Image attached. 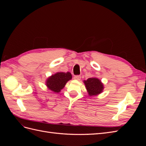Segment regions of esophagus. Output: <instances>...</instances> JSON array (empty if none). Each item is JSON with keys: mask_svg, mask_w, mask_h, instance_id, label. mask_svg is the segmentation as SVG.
I'll return each mask as SVG.
<instances>
[{"mask_svg": "<svg viewBox=\"0 0 146 146\" xmlns=\"http://www.w3.org/2000/svg\"><path fill=\"white\" fill-rule=\"evenodd\" d=\"M74 78V79H76V80H80V78H81V76H75Z\"/></svg>", "mask_w": 146, "mask_h": 146, "instance_id": "esophagus-1", "label": "esophagus"}]
</instances>
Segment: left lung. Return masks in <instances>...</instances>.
<instances>
[{
    "label": "left lung",
    "mask_w": 146,
    "mask_h": 146,
    "mask_svg": "<svg viewBox=\"0 0 146 146\" xmlns=\"http://www.w3.org/2000/svg\"><path fill=\"white\" fill-rule=\"evenodd\" d=\"M83 82L90 96L98 95L104 90L103 83L98 78H89L86 80H84Z\"/></svg>",
    "instance_id": "left-lung-1"
}]
</instances>
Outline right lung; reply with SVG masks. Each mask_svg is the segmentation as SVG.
<instances>
[{"label": "right lung", "instance_id": "right-lung-1", "mask_svg": "<svg viewBox=\"0 0 146 146\" xmlns=\"http://www.w3.org/2000/svg\"><path fill=\"white\" fill-rule=\"evenodd\" d=\"M72 79L70 72H57L48 77L46 82L48 89L55 92H59L66 85V83Z\"/></svg>", "mask_w": 146, "mask_h": 146}]
</instances>
